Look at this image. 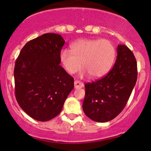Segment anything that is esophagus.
<instances>
[{
  "instance_id": "1",
  "label": "esophagus",
  "mask_w": 151,
  "mask_h": 151,
  "mask_svg": "<svg viewBox=\"0 0 151 151\" xmlns=\"http://www.w3.org/2000/svg\"><path fill=\"white\" fill-rule=\"evenodd\" d=\"M74 86H75L76 88H80L84 86V84L82 82L78 81V80H75L74 82Z\"/></svg>"
}]
</instances>
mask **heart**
Instances as JSON below:
<instances>
[{"mask_svg":"<svg viewBox=\"0 0 151 151\" xmlns=\"http://www.w3.org/2000/svg\"><path fill=\"white\" fill-rule=\"evenodd\" d=\"M70 47L71 50L63 49L60 53V61L70 74L76 73L83 65L85 69L82 75L102 78L110 71L116 57L114 45L106 39H82Z\"/></svg>","mask_w":151,"mask_h":151,"instance_id":"obj_1","label":"heart"}]
</instances>
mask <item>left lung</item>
Returning a JSON list of instances; mask_svg holds the SVG:
<instances>
[{"label": "left lung", "mask_w": 151, "mask_h": 151, "mask_svg": "<svg viewBox=\"0 0 151 151\" xmlns=\"http://www.w3.org/2000/svg\"><path fill=\"white\" fill-rule=\"evenodd\" d=\"M113 69L102 79L85 84L84 113L97 122L112 120L128 102L137 78V62L124 45H118Z\"/></svg>", "instance_id": "obj_1"}]
</instances>
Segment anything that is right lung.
Returning <instances> with one entry per match:
<instances>
[{"mask_svg": "<svg viewBox=\"0 0 151 151\" xmlns=\"http://www.w3.org/2000/svg\"><path fill=\"white\" fill-rule=\"evenodd\" d=\"M65 42L60 35L45 34L26 43L16 61V100L36 120L56 117L74 88L73 78L59 65Z\"/></svg>", "mask_w": 151, "mask_h": 151, "instance_id": "add662e5", "label": "right lung"}]
</instances>
